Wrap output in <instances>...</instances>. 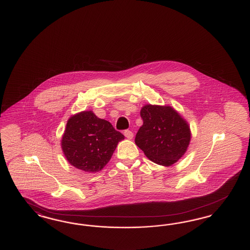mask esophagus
Returning a JSON list of instances; mask_svg holds the SVG:
<instances>
[{
    "label": "esophagus",
    "mask_w": 250,
    "mask_h": 250,
    "mask_svg": "<svg viewBox=\"0 0 250 250\" xmlns=\"http://www.w3.org/2000/svg\"><path fill=\"white\" fill-rule=\"evenodd\" d=\"M124 134H125V136L128 139V140H131L132 138H133V132L130 130H125V132H124Z\"/></svg>",
    "instance_id": "obj_1"
}]
</instances>
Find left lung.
<instances>
[{"label":"left lung","mask_w":250,"mask_h":250,"mask_svg":"<svg viewBox=\"0 0 250 250\" xmlns=\"http://www.w3.org/2000/svg\"><path fill=\"white\" fill-rule=\"evenodd\" d=\"M143 125L135 143L145 155L161 166H171L185 155L191 139L187 121L169 106L146 105L141 110Z\"/></svg>","instance_id":"8db88e82"}]
</instances>
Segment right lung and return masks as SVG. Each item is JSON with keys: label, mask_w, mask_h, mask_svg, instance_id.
<instances>
[{"label": "right lung", "mask_w": 250, "mask_h": 250, "mask_svg": "<svg viewBox=\"0 0 250 250\" xmlns=\"http://www.w3.org/2000/svg\"><path fill=\"white\" fill-rule=\"evenodd\" d=\"M125 139L106 120L91 110L71 116L62 139V149L72 166L86 172L100 171Z\"/></svg>", "instance_id": "right-lung-1"}]
</instances>
